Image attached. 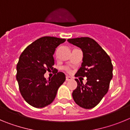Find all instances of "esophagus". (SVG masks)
<instances>
[{"instance_id":"esophagus-1","label":"esophagus","mask_w":130,"mask_h":130,"mask_svg":"<svg viewBox=\"0 0 130 130\" xmlns=\"http://www.w3.org/2000/svg\"><path fill=\"white\" fill-rule=\"evenodd\" d=\"M66 81H70V80H72V77L70 76H68V75H66Z\"/></svg>"}]
</instances>
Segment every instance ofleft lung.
Returning a JSON list of instances; mask_svg holds the SVG:
<instances>
[{"label":"left lung","instance_id":"1","mask_svg":"<svg viewBox=\"0 0 130 130\" xmlns=\"http://www.w3.org/2000/svg\"><path fill=\"white\" fill-rule=\"evenodd\" d=\"M68 42L80 48L83 54L81 67L75 76L87 78L85 85L75 79L77 87L72 93L73 100L81 107L92 109L99 104L109 90L112 78L111 60L102 47L90 38L68 39Z\"/></svg>","mask_w":130,"mask_h":130}]
</instances>
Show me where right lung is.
Masks as SVG:
<instances>
[{"mask_svg":"<svg viewBox=\"0 0 130 130\" xmlns=\"http://www.w3.org/2000/svg\"><path fill=\"white\" fill-rule=\"evenodd\" d=\"M66 39L44 36L29 45L21 54L17 64L16 79L23 98L29 105L42 108L51 104L60 86L66 80L65 74L57 72L47 80L46 71L53 70L55 49Z\"/></svg>","mask_w":130,"mask_h":130,"instance_id":"obj_1","label":"right lung"}]
</instances>
